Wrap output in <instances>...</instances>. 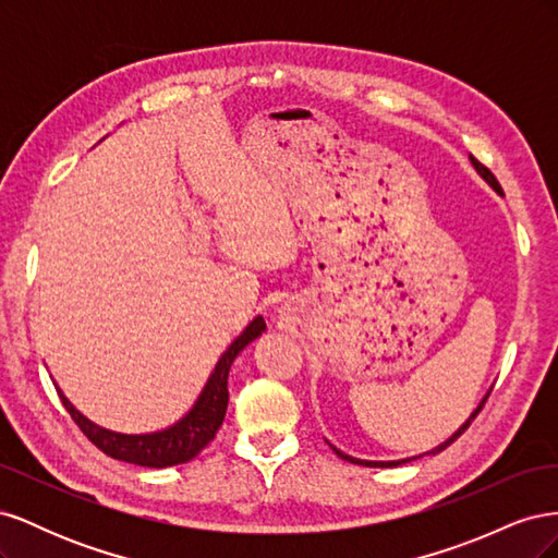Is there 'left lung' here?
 <instances>
[{"instance_id": "1", "label": "left lung", "mask_w": 558, "mask_h": 558, "mask_svg": "<svg viewBox=\"0 0 558 558\" xmlns=\"http://www.w3.org/2000/svg\"><path fill=\"white\" fill-rule=\"evenodd\" d=\"M470 160H472V165H475V170H477V172H480V174H482V177H484V179H486L488 183H492V185H494V189H496L498 193H502V191H500V183L496 181V177H494L492 172H488V170H486V167H484L482 162H477V160H475V158H472V156H470ZM486 398H488V393H486V396H484V400L480 402V408H477L475 412H472V414H470V418L465 421V424H463V426H461L459 430H456V433H453V435L449 437V440H447V442H442L440 447H435V449H433V451H428V453H440V451H442V449H447V447H449L451 442H456V440H459V437H461V435H463V433L468 430V426L472 424V421H475V416H477V414L482 412V408H484V402H486ZM332 451H335L337 456H340V459L349 461V463H359V465H367V468H396V465L404 463V461H359V459H353V456H347V453H342L340 449H335V447H332Z\"/></svg>"}]
</instances>
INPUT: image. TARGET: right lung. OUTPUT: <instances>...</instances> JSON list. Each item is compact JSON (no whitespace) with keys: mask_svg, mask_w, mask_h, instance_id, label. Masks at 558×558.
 <instances>
[{"mask_svg":"<svg viewBox=\"0 0 558 558\" xmlns=\"http://www.w3.org/2000/svg\"><path fill=\"white\" fill-rule=\"evenodd\" d=\"M263 330H265V320L263 316H256L238 340L228 347L221 361L216 363L205 391L199 393L193 410L185 414L179 424L160 433H148V435L111 433L107 428L95 426L93 421L83 416L74 404L62 396L60 388H58V396L64 404V410L74 418V424L81 428V433L86 435L97 449H102L107 456H111V459L144 465V468H170L179 463H189L214 440L216 430L223 424V416L228 410V375H230L232 361L238 359V353L248 342L256 340Z\"/></svg>","mask_w":558,"mask_h":558,"instance_id":"1","label":"right lung"}]
</instances>
